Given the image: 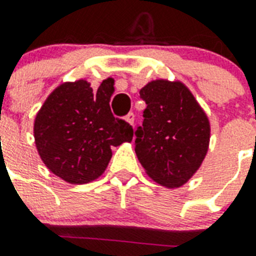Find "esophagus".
<instances>
[{
	"mask_svg": "<svg viewBox=\"0 0 256 256\" xmlns=\"http://www.w3.org/2000/svg\"><path fill=\"white\" fill-rule=\"evenodd\" d=\"M124 120H126V122H128L130 124H134V120H136V116H134V112H128V116H124Z\"/></svg>",
	"mask_w": 256,
	"mask_h": 256,
	"instance_id": "obj_1",
	"label": "esophagus"
}]
</instances>
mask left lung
Masks as SVG:
<instances>
[{
    "instance_id": "left-lung-1",
    "label": "left lung",
    "mask_w": 256,
    "mask_h": 256,
    "mask_svg": "<svg viewBox=\"0 0 256 256\" xmlns=\"http://www.w3.org/2000/svg\"><path fill=\"white\" fill-rule=\"evenodd\" d=\"M146 102L136 130L142 168L162 186L180 187L196 172L208 150L210 122L182 82L156 80L140 88Z\"/></svg>"
}]
</instances>
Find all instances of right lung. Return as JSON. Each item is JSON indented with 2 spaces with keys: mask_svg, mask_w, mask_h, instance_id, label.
<instances>
[{
  "mask_svg": "<svg viewBox=\"0 0 256 256\" xmlns=\"http://www.w3.org/2000/svg\"><path fill=\"white\" fill-rule=\"evenodd\" d=\"M110 80L92 92L85 80L54 90L34 120L38 154L53 174L72 184H84L104 174L112 146L132 142V128L110 108Z\"/></svg>",
  "mask_w": 256,
  "mask_h": 256,
  "instance_id": "right-lung-1",
  "label": "right lung"
}]
</instances>
